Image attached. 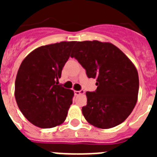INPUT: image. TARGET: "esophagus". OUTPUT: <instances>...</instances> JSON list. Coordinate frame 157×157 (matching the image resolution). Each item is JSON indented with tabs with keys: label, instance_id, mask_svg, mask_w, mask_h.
Returning a JSON list of instances; mask_svg holds the SVG:
<instances>
[{
	"label": "esophagus",
	"instance_id": "obj_1",
	"mask_svg": "<svg viewBox=\"0 0 157 157\" xmlns=\"http://www.w3.org/2000/svg\"><path fill=\"white\" fill-rule=\"evenodd\" d=\"M85 94V91L83 90H81L79 91H75V94L76 96H78V95H81V94Z\"/></svg>",
	"mask_w": 157,
	"mask_h": 157
}]
</instances>
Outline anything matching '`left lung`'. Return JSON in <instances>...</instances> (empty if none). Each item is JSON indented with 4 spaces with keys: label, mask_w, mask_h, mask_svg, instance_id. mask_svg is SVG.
Listing matches in <instances>:
<instances>
[{
    "label": "left lung",
    "mask_w": 157,
    "mask_h": 157,
    "mask_svg": "<svg viewBox=\"0 0 157 157\" xmlns=\"http://www.w3.org/2000/svg\"><path fill=\"white\" fill-rule=\"evenodd\" d=\"M71 57L86 69L88 78L97 79L95 92H86L87 104L82 112L89 123L109 129L123 123L138 101L139 78L134 63L110 42L76 41Z\"/></svg>",
    "instance_id": "1"
}]
</instances>
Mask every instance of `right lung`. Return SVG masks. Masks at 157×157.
I'll list each match as a JSON object with an SVG mask.
<instances>
[{
  "label": "right lung",
  "instance_id": "1",
  "mask_svg": "<svg viewBox=\"0 0 157 157\" xmlns=\"http://www.w3.org/2000/svg\"><path fill=\"white\" fill-rule=\"evenodd\" d=\"M75 42L61 41L38 47L20 64L15 98L23 116L36 127L52 128L66 120L74 91L58 85V79Z\"/></svg>",
  "mask_w": 157,
  "mask_h": 157
}]
</instances>
